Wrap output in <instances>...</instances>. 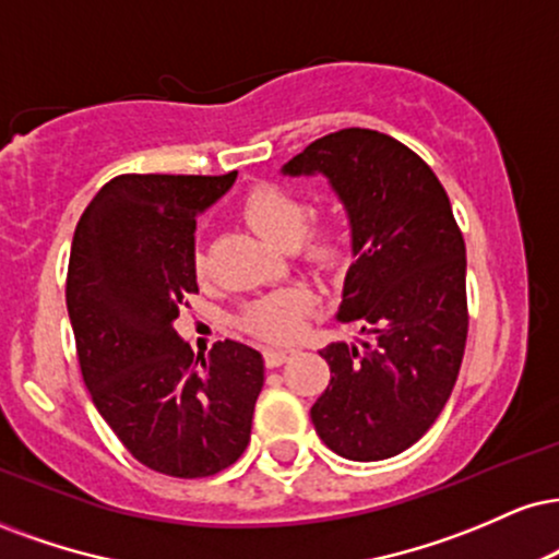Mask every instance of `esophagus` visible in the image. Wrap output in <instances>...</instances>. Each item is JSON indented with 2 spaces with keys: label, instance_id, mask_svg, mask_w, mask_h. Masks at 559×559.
<instances>
[{
  "label": "esophagus",
  "instance_id": "esophagus-1",
  "mask_svg": "<svg viewBox=\"0 0 559 559\" xmlns=\"http://www.w3.org/2000/svg\"><path fill=\"white\" fill-rule=\"evenodd\" d=\"M292 354V348H281V346H265L262 348V356H265L267 367H281Z\"/></svg>",
  "mask_w": 559,
  "mask_h": 559
}]
</instances>
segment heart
<instances>
[{"label":"heart","mask_w":559,"mask_h":559,"mask_svg":"<svg viewBox=\"0 0 559 559\" xmlns=\"http://www.w3.org/2000/svg\"><path fill=\"white\" fill-rule=\"evenodd\" d=\"M241 218L260 231L275 247H294L309 265L328 271L338 262L344 252V228L333 215H322L312 226H307V205L294 192L275 185L252 187L239 205ZM194 271L205 273L203 252L194 254ZM312 309V294L305 288H286V292L267 294L252 301L245 309L247 331L271 341L297 338L307 312Z\"/></svg>","instance_id":"1"}]
</instances>
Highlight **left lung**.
<instances>
[{"label":"left lung","mask_w":559,"mask_h":559,"mask_svg":"<svg viewBox=\"0 0 559 559\" xmlns=\"http://www.w3.org/2000/svg\"><path fill=\"white\" fill-rule=\"evenodd\" d=\"M281 171L322 174L344 203L354 262L338 320L372 335L320 352L331 382L309 412L314 432L348 461L393 459L445 408L466 348V245L448 192L412 147L361 127L314 140Z\"/></svg>","instance_id":"8db88e82"}]
</instances>
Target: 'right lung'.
Returning <instances> with one entry per match:
<instances>
[{"label": "right lung", "mask_w": 559, "mask_h": 559, "mask_svg": "<svg viewBox=\"0 0 559 559\" xmlns=\"http://www.w3.org/2000/svg\"><path fill=\"white\" fill-rule=\"evenodd\" d=\"M237 179L122 174L80 215L67 312L98 414L143 466L203 479L231 466L252 432L260 352L218 341L194 359L174 331L198 294L194 224Z\"/></svg>", "instance_id": "add662e5"}]
</instances>
